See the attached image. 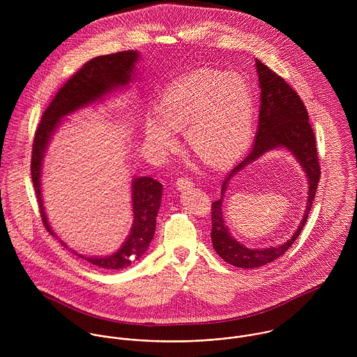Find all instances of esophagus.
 <instances>
[{"instance_id": "34e87169", "label": "esophagus", "mask_w": 357, "mask_h": 357, "mask_svg": "<svg viewBox=\"0 0 357 357\" xmlns=\"http://www.w3.org/2000/svg\"><path fill=\"white\" fill-rule=\"evenodd\" d=\"M176 185H177L178 190H185V188H188V187H192L194 183H192V180H191L190 177H180V178H177V181H176Z\"/></svg>"}]
</instances>
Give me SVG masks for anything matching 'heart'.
Masks as SVG:
<instances>
[{
	"label": "heart",
	"instance_id": "obj_1",
	"mask_svg": "<svg viewBox=\"0 0 357 357\" xmlns=\"http://www.w3.org/2000/svg\"><path fill=\"white\" fill-rule=\"evenodd\" d=\"M158 115H144L143 133L155 155L177 146L172 132H184L190 150L222 166L246 150L253 135L255 99L246 78L236 73L194 71L163 89Z\"/></svg>",
	"mask_w": 357,
	"mask_h": 357
}]
</instances>
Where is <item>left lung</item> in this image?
Listing matches in <instances>:
<instances>
[{
  "label": "left lung",
  "instance_id": "8db88e82",
  "mask_svg": "<svg viewBox=\"0 0 357 357\" xmlns=\"http://www.w3.org/2000/svg\"><path fill=\"white\" fill-rule=\"evenodd\" d=\"M259 85V118L255 146L228 173L221 185V198L211 204V242L224 261L236 266L253 269L266 265L284 255L296 242L305 225L320 180V166L316 142L305 105L298 93L276 73L255 59ZM273 149H286L303 167L308 178V197L303 220L294 236L279 247L250 250L238 243L225 224L222 214L223 197L229 181L259 155Z\"/></svg>",
  "mask_w": 357,
  "mask_h": 357
}]
</instances>
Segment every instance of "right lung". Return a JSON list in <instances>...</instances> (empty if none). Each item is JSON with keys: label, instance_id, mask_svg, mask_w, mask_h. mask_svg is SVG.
<instances>
[{"label": "right lung", "instance_id": "right-lung-1", "mask_svg": "<svg viewBox=\"0 0 357 357\" xmlns=\"http://www.w3.org/2000/svg\"><path fill=\"white\" fill-rule=\"evenodd\" d=\"M139 60L140 53L137 51L118 52L89 60L60 88L41 118L33 144L31 178L43 222L52 235L54 232L48 222L44 206L41 178L44 158L52 137L61 125L63 118L96 102H104L111 93L128 88L135 79L136 63ZM130 187L133 224L123 245L115 253L102 257H86L71 250L74 255L104 269H122L147 252L155 234L156 215L162 201V184L151 177H135ZM60 243L66 246L63 241Z\"/></svg>", "mask_w": 357, "mask_h": 357}]
</instances>
